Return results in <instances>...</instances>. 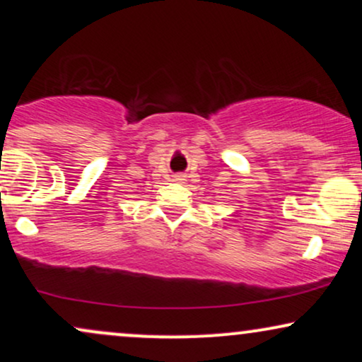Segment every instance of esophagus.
Masks as SVG:
<instances>
[{
  "instance_id": "34e87169",
  "label": "esophagus",
  "mask_w": 362,
  "mask_h": 362,
  "mask_svg": "<svg viewBox=\"0 0 362 362\" xmlns=\"http://www.w3.org/2000/svg\"><path fill=\"white\" fill-rule=\"evenodd\" d=\"M177 180H180V178H177Z\"/></svg>"
}]
</instances>
